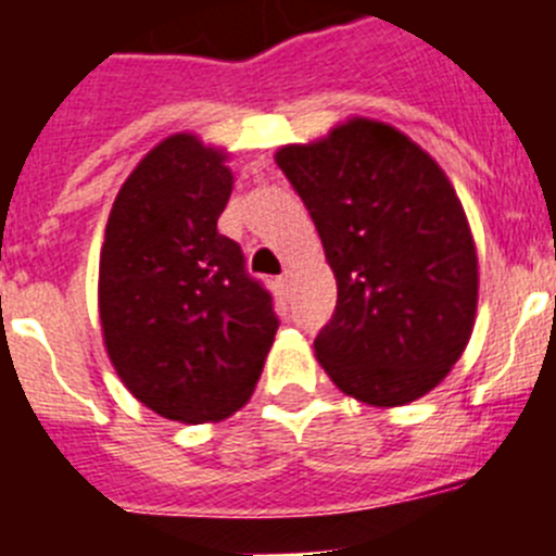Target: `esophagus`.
Returning a JSON list of instances; mask_svg holds the SVG:
<instances>
[{
	"label": "esophagus",
	"mask_w": 556,
	"mask_h": 556,
	"mask_svg": "<svg viewBox=\"0 0 556 556\" xmlns=\"http://www.w3.org/2000/svg\"><path fill=\"white\" fill-rule=\"evenodd\" d=\"M278 283H281V289H287V292H289V289H292V273H289V269H287V273H283L281 278H278Z\"/></svg>",
	"instance_id": "obj_1"
}]
</instances>
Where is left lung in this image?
<instances>
[{
    "instance_id": "1",
    "label": "left lung",
    "mask_w": 556,
    "mask_h": 556,
    "mask_svg": "<svg viewBox=\"0 0 556 556\" xmlns=\"http://www.w3.org/2000/svg\"><path fill=\"white\" fill-rule=\"evenodd\" d=\"M337 278V308L314 339L328 378L372 406L434 390L468 345L476 250L443 169L395 127L353 119L275 155Z\"/></svg>"
}]
</instances>
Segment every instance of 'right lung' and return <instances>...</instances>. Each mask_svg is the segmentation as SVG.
<instances>
[{
  "label": "right lung",
  "mask_w": 556,
  "mask_h": 556,
  "mask_svg": "<svg viewBox=\"0 0 556 556\" xmlns=\"http://www.w3.org/2000/svg\"><path fill=\"white\" fill-rule=\"evenodd\" d=\"M223 161L186 132L161 141L116 194L100 253L108 356L141 404L184 424L248 404L281 326L217 230L233 189Z\"/></svg>",
  "instance_id": "right-lung-1"
}]
</instances>
